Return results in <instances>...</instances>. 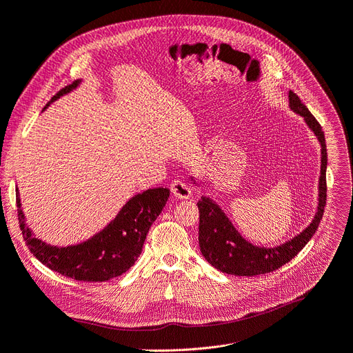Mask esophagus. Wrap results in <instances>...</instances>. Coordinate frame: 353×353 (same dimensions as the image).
I'll use <instances>...</instances> for the list:
<instances>
[{"label": "esophagus", "mask_w": 353, "mask_h": 353, "mask_svg": "<svg viewBox=\"0 0 353 353\" xmlns=\"http://www.w3.org/2000/svg\"><path fill=\"white\" fill-rule=\"evenodd\" d=\"M170 190H172L173 196H176L177 199H189L192 194L190 188L181 180H173L172 185H170Z\"/></svg>", "instance_id": "esophagus-1"}]
</instances>
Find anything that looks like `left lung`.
Masks as SVG:
<instances>
[{"label":"left lung","mask_w":353,"mask_h":353,"mask_svg":"<svg viewBox=\"0 0 353 353\" xmlns=\"http://www.w3.org/2000/svg\"><path fill=\"white\" fill-rule=\"evenodd\" d=\"M290 108L301 114L307 126L314 132L321 145V170L319 179V206L312 223L292 240L273 249L257 247L241 237L224 211L210 198L202 196L199 208V247L203 257L218 270L236 276L265 275L288 263L314 236L324 214L327 186H325V168H327V150L324 132L316 117L294 91H290Z\"/></svg>","instance_id":"1"}]
</instances>
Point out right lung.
I'll list each match as a JSON object with an SVG mask.
<instances>
[{
    "mask_svg": "<svg viewBox=\"0 0 353 353\" xmlns=\"http://www.w3.org/2000/svg\"><path fill=\"white\" fill-rule=\"evenodd\" d=\"M80 83L75 81L62 88L50 99L46 108L77 88ZM168 196L170 190L167 188H155L138 193L123 205L114 219L93 237L75 245L58 247L39 240L26 224L19 189L16 188L19 224L29 250L50 270L84 282H104L129 270L139 257L150 227L161 214Z\"/></svg>",
    "mask_w": 353,
    "mask_h": 353,
    "instance_id": "obj_1",
    "label": "right lung"
}]
</instances>
